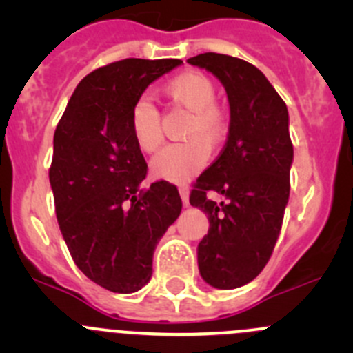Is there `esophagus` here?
Here are the masks:
<instances>
[{
  "mask_svg": "<svg viewBox=\"0 0 353 353\" xmlns=\"http://www.w3.org/2000/svg\"><path fill=\"white\" fill-rule=\"evenodd\" d=\"M179 194H181V199H183V205L184 206L190 205V188H188V184H181Z\"/></svg>",
  "mask_w": 353,
  "mask_h": 353,
  "instance_id": "34e87169",
  "label": "esophagus"
}]
</instances>
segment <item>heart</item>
Segmentation results:
<instances>
[{
    "instance_id": "heart-1",
    "label": "heart",
    "mask_w": 353,
    "mask_h": 353,
    "mask_svg": "<svg viewBox=\"0 0 353 353\" xmlns=\"http://www.w3.org/2000/svg\"><path fill=\"white\" fill-rule=\"evenodd\" d=\"M170 101L191 110L184 128L188 141L169 145L152 160V172L160 179L184 181L196 174L210 157V147H215L225 133V110L216 104L215 81L201 71L188 70L176 74L163 85ZM130 128L134 143L141 152L152 154L162 145L163 133L160 112L154 102L141 95L130 110Z\"/></svg>"
}]
</instances>
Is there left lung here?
Returning a JSON list of instances; mask_svg holds the SVG:
<instances>
[{
	"label": "left lung",
	"mask_w": 353,
	"mask_h": 353,
	"mask_svg": "<svg viewBox=\"0 0 353 353\" xmlns=\"http://www.w3.org/2000/svg\"><path fill=\"white\" fill-rule=\"evenodd\" d=\"M188 63L215 74L230 105L225 147L190 194L191 205L210 220L198 244L199 273L212 287L237 288L263 272L282 229L294 159L287 105L244 59L205 52ZM208 190L226 199L208 200Z\"/></svg>",
	"instance_id": "8db88e82"
}]
</instances>
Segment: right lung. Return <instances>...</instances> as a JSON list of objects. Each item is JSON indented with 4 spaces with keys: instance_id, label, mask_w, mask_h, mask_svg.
<instances>
[{
    "instance_id": "add662e5",
    "label": "right lung",
    "mask_w": 353,
    "mask_h": 353,
    "mask_svg": "<svg viewBox=\"0 0 353 353\" xmlns=\"http://www.w3.org/2000/svg\"><path fill=\"white\" fill-rule=\"evenodd\" d=\"M181 63L128 58L92 71L54 131L49 181L63 239L74 265L117 294L150 280L155 245L183 208L167 181L140 190L148 167L130 128L133 102Z\"/></svg>"
}]
</instances>
